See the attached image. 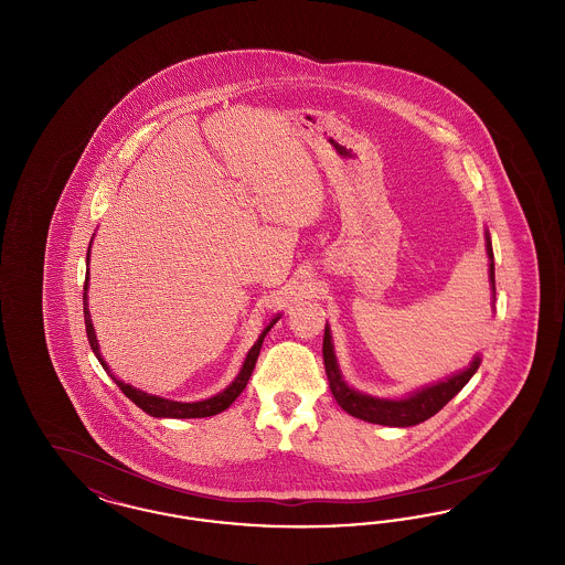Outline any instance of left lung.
Here are the masks:
<instances>
[{
    "mask_svg": "<svg viewBox=\"0 0 565 565\" xmlns=\"http://www.w3.org/2000/svg\"><path fill=\"white\" fill-rule=\"evenodd\" d=\"M484 249H487V258H489V286H491V295L495 300V269H493V247H491L489 231H484ZM322 353L330 392L339 406L343 411H348L351 417H358L369 424L390 426V428H408V426H417V424L430 419L431 415H436L445 404L461 392V387L472 379V375L481 366V353H477L466 369L457 371L454 375L445 376L440 381H434L430 385H424V387L406 394L403 398H376V396L351 387L350 383L343 379L328 323L323 330Z\"/></svg>",
    "mask_w": 565,
    "mask_h": 565,
    "instance_id": "obj_1",
    "label": "left lung"
}]
</instances>
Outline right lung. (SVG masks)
Wrapping results in <instances>:
<instances>
[{"label":"right lung","mask_w":565,"mask_h":565,"mask_svg":"<svg viewBox=\"0 0 565 565\" xmlns=\"http://www.w3.org/2000/svg\"><path fill=\"white\" fill-rule=\"evenodd\" d=\"M90 245H93V239L88 243V252H86V267H88V263H90ZM88 279H90V275H88V270H86L82 302H84V326H86V337H88L90 350H93V353L97 355V360L102 362V366L106 369V373L114 379V383L122 390V394H125L131 403L137 404L143 413H148V415H152V417H161V419H194V417H212V415H217V413L226 411L231 404L237 401V396L242 394L243 390H245V385H247V381H249V376H252V371H254V366H256V360H258V353H260V348H263V341H265L267 332H269L270 328H273L275 323L279 322V318H281V313L273 316V320L263 328L260 337L256 339V343H254V345L249 348V351H247V355H245V360H243L239 373H237V376H235V379H233V381H231L222 392H217L215 396H212V398H205V401H196V403H178V401H169V398H162V396H154V394L141 392V390H137L134 385H129V383L120 381L118 376L114 375V373L109 371L108 362L104 360V355H102V351H99V341H97V334H95V328H93V320H90V311H88Z\"/></svg>","instance_id":"1"}]
</instances>
